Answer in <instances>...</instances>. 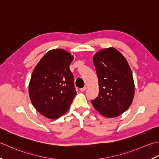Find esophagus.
Segmentation results:
<instances>
[{"label": "esophagus", "mask_w": 159, "mask_h": 159, "mask_svg": "<svg viewBox=\"0 0 159 159\" xmlns=\"http://www.w3.org/2000/svg\"><path fill=\"white\" fill-rule=\"evenodd\" d=\"M86 89H87V87H86V86H84V88H82V89H80V91H81V92H84V91H85V90H86Z\"/></svg>", "instance_id": "obj_1"}]
</instances>
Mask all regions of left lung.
I'll return each instance as SVG.
<instances>
[{
	"label": "left lung",
	"instance_id": "8db88e82",
	"mask_svg": "<svg viewBox=\"0 0 159 159\" xmlns=\"http://www.w3.org/2000/svg\"><path fill=\"white\" fill-rule=\"evenodd\" d=\"M99 80V95L91 103L103 116L116 117L127 111L134 95L130 67L118 50L109 47L93 56Z\"/></svg>",
	"mask_w": 159,
	"mask_h": 159
}]
</instances>
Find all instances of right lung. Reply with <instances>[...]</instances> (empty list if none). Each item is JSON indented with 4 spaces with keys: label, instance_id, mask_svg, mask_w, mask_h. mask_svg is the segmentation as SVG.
Here are the masks:
<instances>
[{
    "label": "right lung",
    "instance_id": "add662e5",
    "mask_svg": "<svg viewBox=\"0 0 159 159\" xmlns=\"http://www.w3.org/2000/svg\"><path fill=\"white\" fill-rule=\"evenodd\" d=\"M73 56L61 48L44 55L32 73L29 94L37 111L51 119L62 116L76 95L69 66Z\"/></svg>",
    "mask_w": 159,
    "mask_h": 159
}]
</instances>
